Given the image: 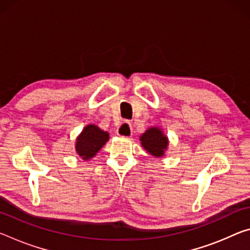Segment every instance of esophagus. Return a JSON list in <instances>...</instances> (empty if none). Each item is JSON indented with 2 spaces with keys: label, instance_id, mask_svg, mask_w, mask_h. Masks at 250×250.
I'll list each match as a JSON object with an SVG mask.
<instances>
[{
  "label": "esophagus",
  "instance_id": "esophagus-1",
  "mask_svg": "<svg viewBox=\"0 0 250 250\" xmlns=\"http://www.w3.org/2000/svg\"><path fill=\"white\" fill-rule=\"evenodd\" d=\"M117 133L121 137H125V138L131 137L132 136V126H131V125H130L128 121L122 122V124L119 125V128L117 130Z\"/></svg>",
  "mask_w": 250,
  "mask_h": 250
}]
</instances>
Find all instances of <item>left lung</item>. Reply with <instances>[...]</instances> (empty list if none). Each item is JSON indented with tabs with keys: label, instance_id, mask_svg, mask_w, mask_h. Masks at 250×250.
<instances>
[{
	"label": "left lung",
	"instance_id": "left-lung-1",
	"mask_svg": "<svg viewBox=\"0 0 250 250\" xmlns=\"http://www.w3.org/2000/svg\"><path fill=\"white\" fill-rule=\"evenodd\" d=\"M141 146L153 157L160 158L168 148L169 141L167 136L158 126H151L140 137Z\"/></svg>",
	"mask_w": 250,
	"mask_h": 250
}]
</instances>
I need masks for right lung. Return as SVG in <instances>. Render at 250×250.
<instances>
[{
    "mask_svg": "<svg viewBox=\"0 0 250 250\" xmlns=\"http://www.w3.org/2000/svg\"><path fill=\"white\" fill-rule=\"evenodd\" d=\"M108 140V132L101 130L96 125H88L77 138L75 151L83 160H89L96 156Z\"/></svg>",
    "mask_w": 250,
    "mask_h": 250,
    "instance_id": "1",
    "label": "right lung"
}]
</instances>
